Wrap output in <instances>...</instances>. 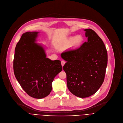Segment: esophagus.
Segmentation results:
<instances>
[{"label":"esophagus","mask_w":123,"mask_h":123,"mask_svg":"<svg viewBox=\"0 0 123 123\" xmlns=\"http://www.w3.org/2000/svg\"><path fill=\"white\" fill-rule=\"evenodd\" d=\"M65 64V61H63V60L61 61V65H62V67H63V66H64Z\"/></svg>","instance_id":"esophagus-1"}]
</instances>
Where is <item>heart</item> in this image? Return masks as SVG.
Segmentation results:
<instances>
[{
  "label": "heart",
  "instance_id": "heart-1",
  "mask_svg": "<svg viewBox=\"0 0 123 123\" xmlns=\"http://www.w3.org/2000/svg\"><path fill=\"white\" fill-rule=\"evenodd\" d=\"M83 41V37L80 35L76 36V37H70L64 43V47H69L72 44L75 46H78L82 43Z\"/></svg>",
  "mask_w": 123,
  "mask_h": 123
}]
</instances>
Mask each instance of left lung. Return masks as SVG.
<instances>
[{
  "mask_svg": "<svg viewBox=\"0 0 123 123\" xmlns=\"http://www.w3.org/2000/svg\"><path fill=\"white\" fill-rule=\"evenodd\" d=\"M87 37L80 47L61 54L67 62L63 66L67 85L76 96L85 98L94 94L103 84L107 65V52L101 38L92 30H84Z\"/></svg>",
  "mask_w": 123,
  "mask_h": 123,
  "instance_id": "obj_1",
  "label": "left lung"
}]
</instances>
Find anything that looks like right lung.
I'll use <instances>...</instances> for the list:
<instances>
[{
    "label": "right lung",
    "instance_id": "right-lung-1",
    "mask_svg": "<svg viewBox=\"0 0 123 123\" xmlns=\"http://www.w3.org/2000/svg\"><path fill=\"white\" fill-rule=\"evenodd\" d=\"M38 33L28 31L22 35L15 47L13 69L25 92L40 99L49 94L52 81L62 67L60 60L47 58L43 46L36 43Z\"/></svg>",
    "mask_w": 123,
    "mask_h": 123
}]
</instances>
